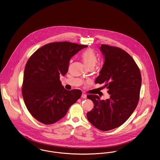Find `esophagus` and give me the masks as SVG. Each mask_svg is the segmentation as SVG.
Listing matches in <instances>:
<instances>
[{
	"label": "esophagus",
	"mask_w": 160,
	"mask_h": 160,
	"mask_svg": "<svg viewBox=\"0 0 160 160\" xmlns=\"http://www.w3.org/2000/svg\"><path fill=\"white\" fill-rule=\"evenodd\" d=\"M81 97L83 98H87V95H86L85 94H84V93H82V94Z\"/></svg>",
	"instance_id": "34e87169"
}]
</instances>
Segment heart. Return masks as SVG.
Instances as JSON below:
<instances>
[{
  "label": "heart",
  "mask_w": 160,
  "mask_h": 160,
  "mask_svg": "<svg viewBox=\"0 0 160 160\" xmlns=\"http://www.w3.org/2000/svg\"><path fill=\"white\" fill-rule=\"evenodd\" d=\"M81 58L88 68L94 67L98 62L96 55L92 49H87L84 51L81 54Z\"/></svg>",
  "instance_id": "heart-1"
}]
</instances>
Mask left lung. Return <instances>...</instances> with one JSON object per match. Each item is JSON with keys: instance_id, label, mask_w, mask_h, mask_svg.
Instances as JSON below:
<instances>
[{"instance_id": "8db88e82", "label": "left lung", "mask_w": 160, "mask_h": 160, "mask_svg": "<svg viewBox=\"0 0 160 160\" xmlns=\"http://www.w3.org/2000/svg\"><path fill=\"white\" fill-rule=\"evenodd\" d=\"M100 49L104 62L95 83H104L110 98L100 100L98 95H88L94 108L87 116L98 130L109 131L123 124L135 110L142 77L137 64L124 50L104 44Z\"/></svg>"}]
</instances>
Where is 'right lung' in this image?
<instances>
[{"mask_svg":"<svg viewBox=\"0 0 160 160\" xmlns=\"http://www.w3.org/2000/svg\"><path fill=\"white\" fill-rule=\"evenodd\" d=\"M87 47L69 42H52L30 57L24 72L22 95L28 111L40 122L55 123L81 98V91L64 88L60 76L67 73L70 58Z\"/></svg>","mask_w":160,"mask_h":160,"instance_id":"obj_1","label":"right lung"}]
</instances>
